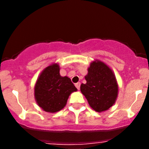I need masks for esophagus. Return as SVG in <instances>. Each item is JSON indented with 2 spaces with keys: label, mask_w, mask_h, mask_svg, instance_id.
Listing matches in <instances>:
<instances>
[{
  "label": "esophagus",
  "mask_w": 149,
  "mask_h": 149,
  "mask_svg": "<svg viewBox=\"0 0 149 149\" xmlns=\"http://www.w3.org/2000/svg\"><path fill=\"white\" fill-rule=\"evenodd\" d=\"M75 86H76V87L77 88L78 90L80 89V86H81L80 82H78V83H76V84H75Z\"/></svg>",
  "instance_id": "obj_1"
}]
</instances>
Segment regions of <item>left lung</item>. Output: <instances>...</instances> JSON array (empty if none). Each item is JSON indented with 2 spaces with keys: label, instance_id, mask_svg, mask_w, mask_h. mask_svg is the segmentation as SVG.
<instances>
[{
  "label": "left lung",
  "instance_id": "8db88e82",
  "mask_svg": "<svg viewBox=\"0 0 149 149\" xmlns=\"http://www.w3.org/2000/svg\"><path fill=\"white\" fill-rule=\"evenodd\" d=\"M81 84V91L89 106L97 112L107 110L115 103L118 95V84L112 69L99 60L92 61Z\"/></svg>",
  "mask_w": 149,
  "mask_h": 149
}]
</instances>
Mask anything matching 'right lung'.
<instances>
[{"instance_id": "add662e5", "label": "right lung", "mask_w": 149, "mask_h": 149, "mask_svg": "<svg viewBox=\"0 0 149 149\" xmlns=\"http://www.w3.org/2000/svg\"><path fill=\"white\" fill-rule=\"evenodd\" d=\"M77 91L68 76H61L60 66L52 63L39 76L34 86V98L47 112L55 113L63 109L70 94Z\"/></svg>"}]
</instances>
